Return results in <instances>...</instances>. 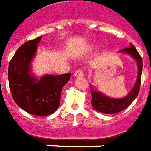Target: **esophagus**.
I'll return each mask as SVG.
<instances>
[{
	"label": "esophagus",
	"instance_id": "obj_1",
	"mask_svg": "<svg viewBox=\"0 0 151 151\" xmlns=\"http://www.w3.org/2000/svg\"><path fill=\"white\" fill-rule=\"evenodd\" d=\"M83 75H84V70L79 69L74 73V76L75 77H81V76H83Z\"/></svg>",
	"mask_w": 151,
	"mask_h": 151
}]
</instances>
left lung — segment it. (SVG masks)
<instances>
[{"instance_id":"8db88e82","label":"left lung","mask_w":151,"mask_h":151,"mask_svg":"<svg viewBox=\"0 0 151 151\" xmlns=\"http://www.w3.org/2000/svg\"><path fill=\"white\" fill-rule=\"evenodd\" d=\"M119 52L129 53V55L135 58L137 62L138 66V74H137V79L136 81L134 87L132 88V91L129 93L127 97L119 99H114L106 97L105 95L101 93L100 92H97L90 87L91 94H92V106H93L95 110L98 111L105 113V114H115L124 111V109L129 107V106L132 101L135 100L137 97L141 87V80H142V58L141 55L139 54L137 50H136L135 46L131 44L130 47L124 48L121 50Z\"/></svg>"}]
</instances>
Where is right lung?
<instances>
[{"label":"right lung","mask_w":151,"mask_h":151,"mask_svg":"<svg viewBox=\"0 0 151 151\" xmlns=\"http://www.w3.org/2000/svg\"><path fill=\"white\" fill-rule=\"evenodd\" d=\"M41 36L22 45L9 63L8 79L11 94L19 107L37 116H47L59 106L62 88L70 78V73L47 75L37 80L29 73Z\"/></svg>","instance_id":"add662e5"}]
</instances>
